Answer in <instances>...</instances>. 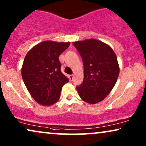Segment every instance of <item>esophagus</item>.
<instances>
[{"label":"esophagus","instance_id":"1","mask_svg":"<svg viewBox=\"0 0 146 146\" xmlns=\"http://www.w3.org/2000/svg\"><path fill=\"white\" fill-rule=\"evenodd\" d=\"M73 77H74V75H69V79H70V80H71V81H73Z\"/></svg>","mask_w":146,"mask_h":146}]
</instances>
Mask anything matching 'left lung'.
I'll use <instances>...</instances> for the list:
<instances>
[{
	"instance_id": "left-lung-1",
	"label": "left lung",
	"mask_w": 146,
	"mask_h": 146,
	"mask_svg": "<svg viewBox=\"0 0 146 146\" xmlns=\"http://www.w3.org/2000/svg\"><path fill=\"white\" fill-rule=\"evenodd\" d=\"M84 63V82L76 87L79 96L89 104L103 100L112 91L119 75L117 56L108 44L96 39L73 43Z\"/></svg>"
}]
</instances>
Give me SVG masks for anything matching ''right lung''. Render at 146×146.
<instances>
[{
    "label": "right lung",
    "instance_id": "right-lung-1",
    "mask_svg": "<svg viewBox=\"0 0 146 146\" xmlns=\"http://www.w3.org/2000/svg\"><path fill=\"white\" fill-rule=\"evenodd\" d=\"M69 45V42H42L24 58L22 78L30 95L39 104H54L59 99L62 86L69 82L60 71L58 57Z\"/></svg>",
    "mask_w": 146,
    "mask_h": 146
}]
</instances>
